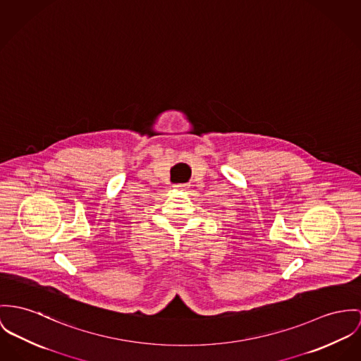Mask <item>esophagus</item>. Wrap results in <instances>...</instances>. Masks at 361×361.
<instances>
[{"mask_svg": "<svg viewBox=\"0 0 361 361\" xmlns=\"http://www.w3.org/2000/svg\"><path fill=\"white\" fill-rule=\"evenodd\" d=\"M174 188H177V190H187L188 184H174Z\"/></svg>", "mask_w": 361, "mask_h": 361, "instance_id": "1", "label": "esophagus"}]
</instances>
